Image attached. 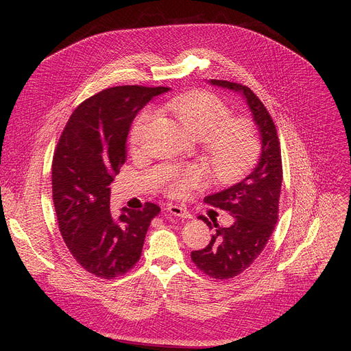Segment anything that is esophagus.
<instances>
[{
  "label": "esophagus",
  "instance_id": "esophagus-1",
  "mask_svg": "<svg viewBox=\"0 0 351 351\" xmlns=\"http://www.w3.org/2000/svg\"><path fill=\"white\" fill-rule=\"evenodd\" d=\"M168 212H169L171 215H173V216H178V217H185V219L192 217V215H191L189 210H186L185 208H182V206H179V205H171V206H168Z\"/></svg>",
  "mask_w": 351,
  "mask_h": 351
}]
</instances>
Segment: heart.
Instances as JSON below:
<instances>
[{
    "label": "heart",
    "mask_w": 351,
    "mask_h": 351,
    "mask_svg": "<svg viewBox=\"0 0 351 351\" xmlns=\"http://www.w3.org/2000/svg\"><path fill=\"white\" fill-rule=\"evenodd\" d=\"M166 109L197 139L212 175L220 182H232L246 175L261 156V139L254 123L245 117H232L228 104L204 90L188 92L166 102ZM154 114L145 109L131 131V143L139 146ZM200 172L195 166L173 172L168 192L182 196L199 186Z\"/></svg>",
    "instance_id": "obj_1"
}]
</instances>
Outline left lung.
<instances>
[{
    "label": "left lung",
    "instance_id": "8db88e82",
    "mask_svg": "<svg viewBox=\"0 0 351 351\" xmlns=\"http://www.w3.org/2000/svg\"><path fill=\"white\" fill-rule=\"evenodd\" d=\"M213 85L242 92L262 136V155L250 175L236 185L205 199L206 204L234 217L229 228H216L205 249L191 253L196 267L212 279L226 280L245 271L261 256L279 219L283 179L280 142L276 125L263 102L242 84L212 80ZM199 219L212 228L205 216Z\"/></svg>",
    "mask_w": 351,
    "mask_h": 351
}]
</instances>
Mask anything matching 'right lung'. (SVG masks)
<instances>
[{
  "label": "right lung",
  "instance_id": "obj_1",
  "mask_svg": "<svg viewBox=\"0 0 351 351\" xmlns=\"http://www.w3.org/2000/svg\"><path fill=\"white\" fill-rule=\"evenodd\" d=\"M166 86L121 85L81 102L69 117L52 158V200L71 254L97 278L114 279L141 259L152 202L142 209L109 210V183L125 163V142L139 110Z\"/></svg>",
  "mask_w": 351,
  "mask_h": 351
}]
</instances>
